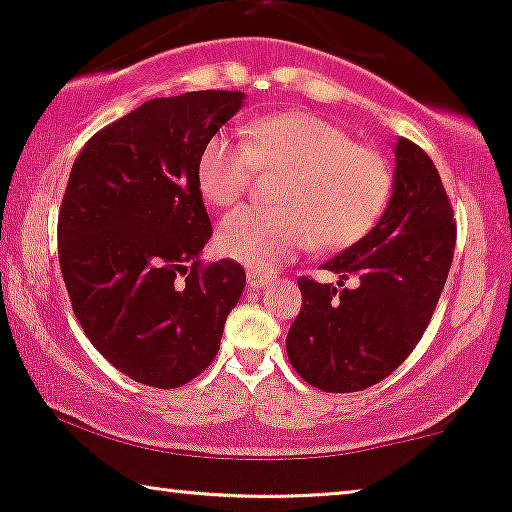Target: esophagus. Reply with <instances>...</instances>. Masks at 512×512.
Returning <instances> with one entry per match:
<instances>
[{
    "mask_svg": "<svg viewBox=\"0 0 512 512\" xmlns=\"http://www.w3.org/2000/svg\"><path fill=\"white\" fill-rule=\"evenodd\" d=\"M247 282H249L251 289H263V286L275 282V275H270V272L258 270V268H249L247 270Z\"/></svg>",
    "mask_w": 512,
    "mask_h": 512,
    "instance_id": "34e87169",
    "label": "esophagus"
}]
</instances>
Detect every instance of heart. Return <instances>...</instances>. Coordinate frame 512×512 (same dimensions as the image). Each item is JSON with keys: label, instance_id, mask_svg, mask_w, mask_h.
Masks as SVG:
<instances>
[{"label": "heart", "instance_id": "obj_1", "mask_svg": "<svg viewBox=\"0 0 512 512\" xmlns=\"http://www.w3.org/2000/svg\"><path fill=\"white\" fill-rule=\"evenodd\" d=\"M242 135L235 142L216 132L195 163L202 198L214 207L240 202L256 172H282L275 207H244L219 223L216 244L233 261L272 270L312 244L352 247L387 207V158L326 118L284 111L244 125Z\"/></svg>", "mask_w": 512, "mask_h": 512}]
</instances>
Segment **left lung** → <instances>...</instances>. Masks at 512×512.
Masks as SVG:
<instances>
[{
	"instance_id": "obj_1",
	"label": "left lung",
	"mask_w": 512,
	"mask_h": 512,
	"mask_svg": "<svg viewBox=\"0 0 512 512\" xmlns=\"http://www.w3.org/2000/svg\"><path fill=\"white\" fill-rule=\"evenodd\" d=\"M394 193L377 226L324 263L345 282L298 277L303 310L286 335L291 366L307 384L349 394L382 382L429 326L450 272L457 223L443 181L410 139L394 146Z\"/></svg>"
}]
</instances>
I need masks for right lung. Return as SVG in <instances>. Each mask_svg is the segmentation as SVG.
<instances>
[{"mask_svg":"<svg viewBox=\"0 0 512 512\" xmlns=\"http://www.w3.org/2000/svg\"><path fill=\"white\" fill-rule=\"evenodd\" d=\"M240 90L156 97L95 132L58 216L72 310L93 347L146 387L174 389L219 352L244 268L202 265L212 237L195 179L202 144L242 107Z\"/></svg>","mask_w":512,"mask_h":512,"instance_id":"1","label":"right lung"}]
</instances>
